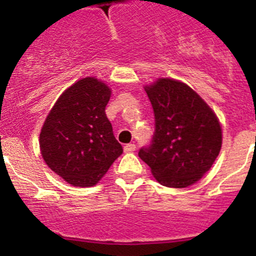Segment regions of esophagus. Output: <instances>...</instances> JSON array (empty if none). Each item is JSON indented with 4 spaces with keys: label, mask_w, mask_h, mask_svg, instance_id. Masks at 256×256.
<instances>
[{
    "label": "esophagus",
    "mask_w": 256,
    "mask_h": 256,
    "mask_svg": "<svg viewBox=\"0 0 256 256\" xmlns=\"http://www.w3.org/2000/svg\"><path fill=\"white\" fill-rule=\"evenodd\" d=\"M124 150H125V152H134L136 150V145L135 144H126L125 146H124Z\"/></svg>",
    "instance_id": "esophagus-1"
}]
</instances>
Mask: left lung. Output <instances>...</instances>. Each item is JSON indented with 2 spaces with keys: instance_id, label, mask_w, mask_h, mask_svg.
I'll list each match as a JSON object with an SVG mask.
<instances>
[{
  "instance_id": "8db88e82",
  "label": "left lung",
  "mask_w": 256,
  "mask_h": 256,
  "mask_svg": "<svg viewBox=\"0 0 256 256\" xmlns=\"http://www.w3.org/2000/svg\"><path fill=\"white\" fill-rule=\"evenodd\" d=\"M155 116L152 144L139 156L160 184L186 188L211 169L222 145L216 114L190 86L159 78L145 86Z\"/></svg>"
}]
</instances>
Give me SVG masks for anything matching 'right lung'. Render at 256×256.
Returning <instances> with one entry per match:
<instances>
[{
	"mask_svg": "<svg viewBox=\"0 0 256 256\" xmlns=\"http://www.w3.org/2000/svg\"><path fill=\"white\" fill-rule=\"evenodd\" d=\"M111 88L86 77L66 88L40 131V152L54 173L76 187H92L122 154L106 116Z\"/></svg>",
	"mask_w": 256,
	"mask_h": 256,
	"instance_id": "obj_1",
	"label": "right lung"
}]
</instances>
